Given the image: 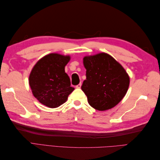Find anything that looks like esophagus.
<instances>
[{
  "label": "esophagus",
  "mask_w": 160,
  "mask_h": 160,
  "mask_svg": "<svg viewBox=\"0 0 160 160\" xmlns=\"http://www.w3.org/2000/svg\"><path fill=\"white\" fill-rule=\"evenodd\" d=\"M81 83H79V84L77 85H76V88H77V89H80V88H81Z\"/></svg>",
  "instance_id": "obj_1"
}]
</instances>
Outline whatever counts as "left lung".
Masks as SVG:
<instances>
[{"instance_id": "left-lung-1", "label": "left lung", "mask_w": 160, "mask_h": 160, "mask_svg": "<svg viewBox=\"0 0 160 160\" xmlns=\"http://www.w3.org/2000/svg\"><path fill=\"white\" fill-rule=\"evenodd\" d=\"M86 80L81 89L94 109L105 111L118 105L126 94L129 77L127 72L111 55L101 52L83 58Z\"/></svg>"}]
</instances>
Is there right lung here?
I'll return each mask as SVG.
<instances>
[{"instance_id":"obj_1","label":"right lung","mask_w":160,"mask_h":160,"mask_svg":"<svg viewBox=\"0 0 160 160\" xmlns=\"http://www.w3.org/2000/svg\"><path fill=\"white\" fill-rule=\"evenodd\" d=\"M69 60V56L51 53L33 67L28 82L34 97L42 105L50 108L59 107L75 89L65 71Z\"/></svg>"}]
</instances>
